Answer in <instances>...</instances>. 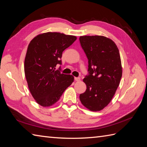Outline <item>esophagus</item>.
<instances>
[{"instance_id": "1", "label": "esophagus", "mask_w": 147, "mask_h": 147, "mask_svg": "<svg viewBox=\"0 0 147 147\" xmlns=\"http://www.w3.org/2000/svg\"><path fill=\"white\" fill-rule=\"evenodd\" d=\"M74 80H75V81H76V82H79V81L80 80V77H75L74 78Z\"/></svg>"}]
</instances>
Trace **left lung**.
<instances>
[{"label":"left lung","mask_w":147,"mask_h":147,"mask_svg":"<svg viewBox=\"0 0 147 147\" xmlns=\"http://www.w3.org/2000/svg\"><path fill=\"white\" fill-rule=\"evenodd\" d=\"M80 42L88 60V74L83 79L86 90L80 94V101L90 111H101L119 85L123 73L119 51L111 39L104 36H82Z\"/></svg>","instance_id":"1"}]
</instances>
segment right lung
<instances>
[{
	"label": "right lung",
	"instance_id": "obj_1",
	"mask_svg": "<svg viewBox=\"0 0 147 147\" xmlns=\"http://www.w3.org/2000/svg\"><path fill=\"white\" fill-rule=\"evenodd\" d=\"M76 38L64 33L47 32L35 36L28 47L24 59L28 86L33 97L43 107L54 105L74 82L73 76L61 73L55 67L62 64V52Z\"/></svg>",
	"mask_w": 147,
	"mask_h": 147
}]
</instances>
